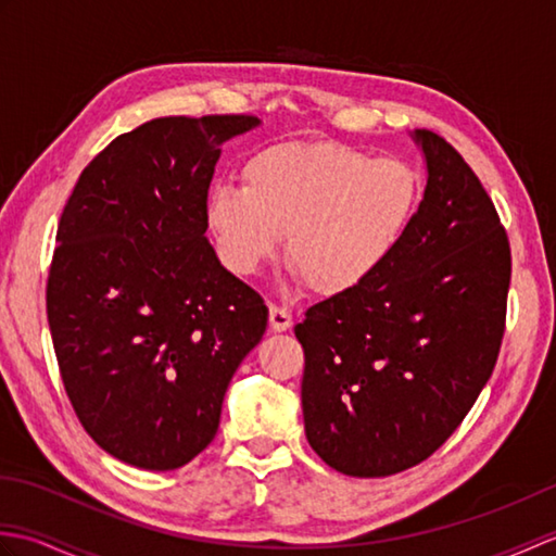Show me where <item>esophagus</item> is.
<instances>
[{
  "instance_id": "esophagus-1",
  "label": "esophagus",
  "mask_w": 556,
  "mask_h": 556,
  "mask_svg": "<svg viewBox=\"0 0 556 556\" xmlns=\"http://www.w3.org/2000/svg\"><path fill=\"white\" fill-rule=\"evenodd\" d=\"M293 325V315L285 305H269V327L271 332H287Z\"/></svg>"
}]
</instances>
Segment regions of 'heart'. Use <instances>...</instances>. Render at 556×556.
<instances>
[{
	"label": "heart",
	"instance_id": "b5f03b06",
	"mask_svg": "<svg viewBox=\"0 0 556 556\" xmlns=\"http://www.w3.org/2000/svg\"><path fill=\"white\" fill-rule=\"evenodd\" d=\"M420 174L401 157L337 143H281L255 152L243 188H212L207 227L233 271L253 275L277 255L317 296L363 285L404 239Z\"/></svg>",
	"mask_w": 556,
	"mask_h": 556
}]
</instances>
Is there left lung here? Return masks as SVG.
Listing matches in <instances>:
<instances>
[{
  "label": "left lung",
  "mask_w": 556,
  "mask_h": 556,
  "mask_svg": "<svg viewBox=\"0 0 556 556\" xmlns=\"http://www.w3.org/2000/svg\"><path fill=\"white\" fill-rule=\"evenodd\" d=\"M428 186L392 257L296 325L305 437L327 466L387 478L454 434L497 365L511 245L476 172L416 131Z\"/></svg>",
  "instance_id": "8db88e82"
}]
</instances>
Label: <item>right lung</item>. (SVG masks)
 I'll list each match as a JSON object with an SVG mask.
<instances>
[{
    "label": "right lung",
    "mask_w": 556,
    "mask_h": 556,
    "mask_svg": "<svg viewBox=\"0 0 556 556\" xmlns=\"http://www.w3.org/2000/svg\"><path fill=\"white\" fill-rule=\"evenodd\" d=\"M257 116H162L80 172L56 227L47 323L66 396L104 452L146 470L215 440L222 401L267 327L257 291L205 239L219 146Z\"/></svg>",
    "instance_id": "1"
}]
</instances>
